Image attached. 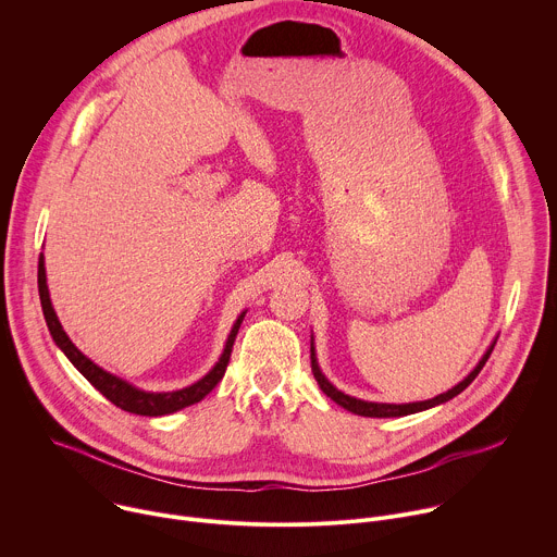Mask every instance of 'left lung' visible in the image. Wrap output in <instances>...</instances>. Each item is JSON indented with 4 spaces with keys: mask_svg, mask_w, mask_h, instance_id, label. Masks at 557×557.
Here are the masks:
<instances>
[{
    "mask_svg": "<svg viewBox=\"0 0 557 557\" xmlns=\"http://www.w3.org/2000/svg\"><path fill=\"white\" fill-rule=\"evenodd\" d=\"M494 346L496 344H492L490 346V350L483 355V359L479 361V366H475L458 385H454L451 389H447V392H443V394H438V396H434V399H428V401H419V404H401V406H396V404H372V401H361V399H355V396H348V394H344L342 389H337L324 374H322V370H320V363H317V357H314V348H312V339H310V366H312V374H314V379H317V383H320V387L324 389V394L326 396H331V399L337 404V406H342L344 410H348V412H352V414H359V417H376V419H387V417H408V414H414V412H423V410H430V408H434V406H441V404H445V401H449V399H454L456 394H460L475 376H479V372L483 370V366L487 363V359H490V355H492V350H494Z\"/></svg>",
    "mask_w": 557,
    "mask_h": 557,
    "instance_id": "left-lung-1",
    "label": "left lung"
}]
</instances>
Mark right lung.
I'll return each instance as SVG.
<instances>
[{"label": "right lung", "instance_id": "1", "mask_svg": "<svg viewBox=\"0 0 557 557\" xmlns=\"http://www.w3.org/2000/svg\"><path fill=\"white\" fill-rule=\"evenodd\" d=\"M37 284H39V299H41L46 324H48V331H50L54 344L63 350V355L72 361V366L106 396L108 401H112L116 408H121L125 412L140 414V417H163V414H172V412H178L183 408H189V406L202 401L205 396L218 385V381L224 376V370H226L228 359H231L235 335H237V331H240V324L245 320V312L237 317L218 363L200 381H196V383H191L183 389H174V392H145V389H138V387L129 385L127 381L106 372L103 368H99L95 361H90L82 350H78L70 342V337L65 335V331L61 329V324L57 320V312H54L52 301H50V293H48V284H46L44 256H39Z\"/></svg>", "mask_w": 557, "mask_h": 557}]
</instances>
